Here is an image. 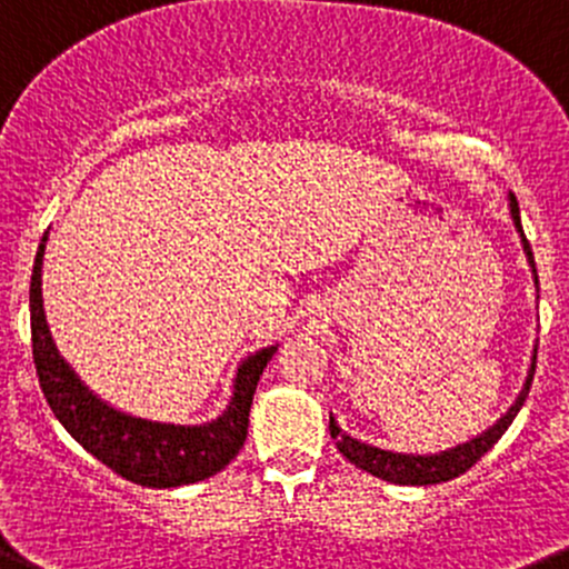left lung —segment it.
Listing matches in <instances>:
<instances>
[{"label":"left lung","mask_w":569,"mask_h":569,"mask_svg":"<svg viewBox=\"0 0 569 569\" xmlns=\"http://www.w3.org/2000/svg\"><path fill=\"white\" fill-rule=\"evenodd\" d=\"M511 219H515L517 230H520V236H522L520 208H517L515 197H511ZM522 250H526L528 263H531V269H533V280H537V286H539L537 263H533V252H531V244H528L526 236H522ZM533 369H537V356H533L531 372H528V380H526V389L520 391V397H517L515 406H511L509 411H506L503 417H500L498 422L489 428V431H483L481 437H476L472 442L456 445V448L442 450V453L408 456V453H391V450L372 448V445H363V442H358V439L341 433V428L336 425L333 417H330V437L336 439V448H339V453L345 456L350 465L361 467L363 472H369V476H375V478H383V481H389V483H400V487H431V483L450 481V478L465 476L472 465H478V461H481V456L489 453V450L495 448V442H498V439L509 431V425L515 422L517 411H520L522 402H526V397H528V391H531Z\"/></svg>","instance_id":"8db88e82"}]
</instances>
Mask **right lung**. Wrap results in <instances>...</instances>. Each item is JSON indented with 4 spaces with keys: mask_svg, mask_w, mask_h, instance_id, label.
Masks as SVG:
<instances>
[{
    "mask_svg": "<svg viewBox=\"0 0 569 569\" xmlns=\"http://www.w3.org/2000/svg\"><path fill=\"white\" fill-rule=\"evenodd\" d=\"M43 244L36 252L30 278V333L32 361L38 383L54 417L66 431L116 476L152 489L183 487L206 481L236 459L247 439L250 406L263 367L278 347H263L247 358L236 372L233 400L228 411L206 425H167L150 419L127 417L80 383L69 363L58 356L41 300Z\"/></svg>",
    "mask_w": 569,
    "mask_h": 569,
    "instance_id": "obj_1",
    "label": "right lung"
}]
</instances>
